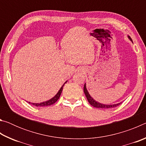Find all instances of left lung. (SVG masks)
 Segmentation results:
<instances>
[{"label":"left lung","mask_w":146,"mask_h":146,"mask_svg":"<svg viewBox=\"0 0 146 146\" xmlns=\"http://www.w3.org/2000/svg\"><path fill=\"white\" fill-rule=\"evenodd\" d=\"M128 38H129L130 40L132 41V39H131V38L129 36H128ZM132 42H133V41H132ZM84 93H85V95H86V98H87V99L88 100L89 103H90L91 106H93V107H95V108H102V109H109V108L117 107V106H119L120 104H122V102H120V103L116 104L108 105V104H101V103H99V102H97V101L94 100L93 98L91 97L90 95V93H88L87 89H86V83H85V84H84Z\"/></svg>","instance_id":"1"}]
</instances>
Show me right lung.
<instances>
[{"mask_svg":"<svg viewBox=\"0 0 146 146\" xmlns=\"http://www.w3.org/2000/svg\"><path fill=\"white\" fill-rule=\"evenodd\" d=\"M66 82H67V81H66V82L64 84L63 86L60 88V90H59V91H58V93H56V95L55 96H54V97L52 98H51L50 100H49L48 101H46V102H40V103H31V104L35 106H36V107H40V106L42 107V106H51V105L53 104H55L56 102V101L58 100V98H60V96L61 95L62 91V89H63L64 86ZM29 103L31 104V102H29Z\"/></svg>","mask_w":146,"mask_h":146,"instance_id":"obj_1","label":"right lung"}]
</instances>
